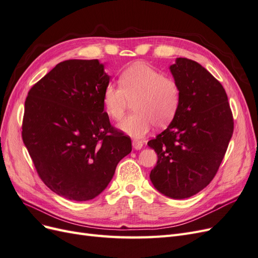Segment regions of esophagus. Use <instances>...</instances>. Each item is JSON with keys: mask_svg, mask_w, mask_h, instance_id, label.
Wrapping results in <instances>:
<instances>
[{"mask_svg": "<svg viewBox=\"0 0 258 258\" xmlns=\"http://www.w3.org/2000/svg\"><path fill=\"white\" fill-rule=\"evenodd\" d=\"M132 146H134L135 150L139 151V150H141V148L143 147V142L138 141V140H135V141H132Z\"/></svg>", "mask_w": 258, "mask_h": 258, "instance_id": "34e87169", "label": "esophagus"}]
</instances>
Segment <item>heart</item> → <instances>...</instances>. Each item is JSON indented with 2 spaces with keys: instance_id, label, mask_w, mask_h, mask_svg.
Here are the masks:
<instances>
[{
  "instance_id": "b5f03b06",
  "label": "heart",
  "mask_w": 258,
  "mask_h": 258,
  "mask_svg": "<svg viewBox=\"0 0 258 258\" xmlns=\"http://www.w3.org/2000/svg\"><path fill=\"white\" fill-rule=\"evenodd\" d=\"M118 86L108 84L102 92V105L112 120L122 118L128 100H132V113L118 128L136 139L143 138L153 124L165 127L174 119L181 104V88L168 77L144 62H136L120 73Z\"/></svg>"
}]
</instances>
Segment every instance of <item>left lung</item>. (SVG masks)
I'll list each match as a JSON object with an SVG mask.
<instances>
[{"mask_svg":"<svg viewBox=\"0 0 258 258\" xmlns=\"http://www.w3.org/2000/svg\"><path fill=\"white\" fill-rule=\"evenodd\" d=\"M170 71L181 88V104L166 130L147 145L157 153L151 181L173 199L194 196L215 176L233 132L222 84L198 62L177 58Z\"/></svg>","mask_w":258,"mask_h":258,"instance_id":"1","label":"left lung"}]
</instances>
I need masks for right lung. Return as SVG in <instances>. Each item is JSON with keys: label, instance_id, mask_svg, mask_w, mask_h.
Returning a JSON list of instances; mask_svg holds the SVG:
<instances>
[{"label": "right lung", "instance_id": "add662e5", "mask_svg": "<svg viewBox=\"0 0 258 258\" xmlns=\"http://www.w3.org/2000/svg\"><path fill=\"white\" fill-rule=\"evenodd\" d=\"M110 83L99 60L60 62L30 89L22 140L42 181L69 200L102 192L131 140L115 129L102 105Z\"/></svg>", "mask_w": 258, "mask_h": 258}]
</instances>
